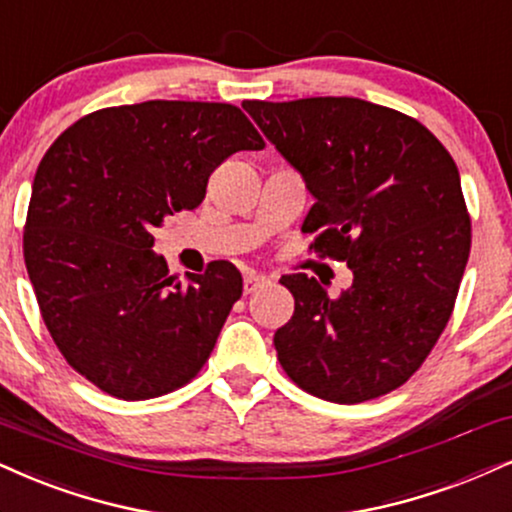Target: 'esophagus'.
Returning a JSON list of instances; mask_svg holds the SVG:
<instances>
[{
	"label": "esophagus",
	"mask_w": 512,
	"mask_h": 512,
	"mask_svg": "<svg viewBox=\"0 0 512 512\" xmlns=\"http://www.w3.org/2000/svg\"><path fill=\"white\" fill-rule=\"evenodd\" d=\"M268 277L261 275V273H246L244 275V294H254L256 289L266 287L268 285Z\"/></svg>",
	"instance_id": "obj_1"
}]
</instances>
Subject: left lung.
Segmentation results:
<instances>
[{"label":"left lung","instance_id":"1","mask_svg":"<svg viewBox=\"0 0 512 512\" xmlns=\"http://www.w3.org/2000/svg\"><path fill=\"white\" fill-rule=\"evenodd\" d=\"M242 106L315 197L301 225L308 249L353 270L339 296L306 273L282 275L294 315L275 332L277 361L332 403L399 389L449 323L470 256L456 161L420 121L363 99Z\"/></svg>","mask_w":512,"mask_h":512}]
</instances>
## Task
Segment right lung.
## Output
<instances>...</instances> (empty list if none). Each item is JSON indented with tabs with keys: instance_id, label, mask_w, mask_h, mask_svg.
<instances>
[{
	"instance_id": "add662e5",
	"label": "right lung",
	"mask_w": 512,
	"mask_h": 512,
	"mask_svg": "<svg viewBox=\"0 0 512 512\" xmlns=\"http://www.w3.org/2000/svg\"><path fill=\"white\" fill-rule=\"evenodd\" d=\"M263 147L239 106L154 99L87 113L47 149L23 227L25 268L56 349L94 387L144 401L204 368L242 275L213 261L180 285L151 232L197 208L227 156Z\"/></svg>"
}]
</instances>
